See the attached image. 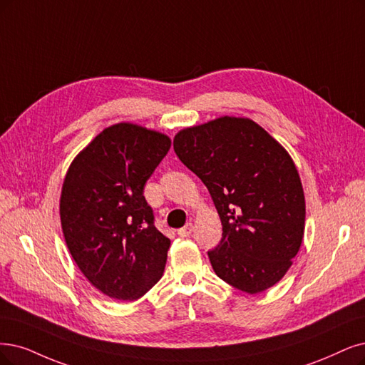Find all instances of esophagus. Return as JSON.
Instances as JSON below:
<instances>
[{
	"label": "esophagus",
	"mask_w": 365,
	"mask_h": 365,
	"mask_svg": "<svg viewBox=\"0 0 365 365\" xmlns=\"http://www.w3.org/2000/svg\"><path fill=\"white\" fill-rule=\"evenodd\" d=\"M192 230H194V225L191 222H187L185 227L180 228V230L178 232V235L182 236V237H186V236H190L192 233Z\"/></svg>",
	"instance_id": "1"
}]
</instances>
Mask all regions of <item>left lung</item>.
<instances>
[{"instance_id": "1", "label": "left lung", "mask_w": 365, "mask_h": 365, "mask_svg": "<svg viewBox=\"0 0 365 365\" xmlns=\"http://www.w3.org/2000/svg\"><path fill=\"white\" fill-rule=\"evenodd\" d=\"M174 152L206 185L222 237L210 250L215 274L260 293L286 275L305 224L302 183L292 158L250 118L221 117L174 137Z\"/></svg>"}]
</instances>
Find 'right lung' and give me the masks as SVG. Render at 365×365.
Instances as JSON below:
<instances>
[{
  "mask_svg": "<svg viewBox=\"0 0 365 365\" xmlns=\"http://www.w3.org/2000/svg\"><path fill=\"white\" fill-rule=\"evenodd\" d=\"M171 141L138 125L106 128L72 162L60 200L63 235L103 294L135 301L164 274L170 239L155 227L144 186Z\"/></svg>",
  "mask_w": 365,
  "mask_h": 365,
  "instance_id": "add662e5",
  "label": "right lung"
}]
</instances>
